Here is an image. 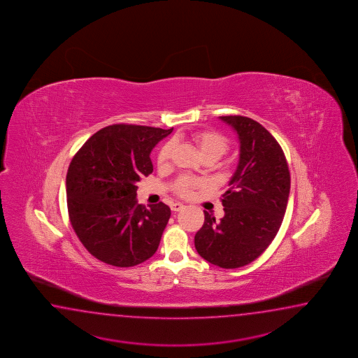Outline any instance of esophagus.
<instances>
[{"mask_svg": "<svg viewBox=\"0 0 358 358\" xmlns=\"http://www.w3.org/2000/svg\"><path fill=\"white\" fill-rule=\"evenodd\" d=\"M170 208H171V210H174V212H179V210H182L184 208V206L182 203H179V202H176V203H171Z\"/></svg>", "mask_w": 358, "mask_h": 358, "instance_id": "1", "label": "esophagus"}]
</instances>
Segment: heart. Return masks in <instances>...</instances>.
<instances>
[{
    "instance_id": "heart-1",
    "label": "heart",
    "mask_w": 358,
    "mask_h": 358,
    "mask_svg": "<svg viewBox=\"0 0 358 358\" xmlns=\"http://www.w3.org/2000/svg\"><path fill=\"white\" fill-rule=\"evenodd\" d=\"M192 141L196 143L199 154L202 155L203 159H212V160H217L222 155L227 152L229 150V140L224 137V134L216 132V131H198L196 134H192ZM173 152V143L166 142L164 143L159 152L156 162L159 166H165L170 160V156ZM203 182L193 179L189 176H180L176 182H174V192L176 194L182 196H188L192 194V190L198 187H202Z\"/></svg>"
}]
</instances>
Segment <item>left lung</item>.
<instances>
[{
  "label": "left lung",
  "instance_id": "obj_1",
  "mask_svg": "<svg viewBox=\"0 0 358 358\" xmlns=\"http://www.w3.org/2000/svg\"><path fill=\"white\" fill-rule=\"evenodd\" d=\"M220 120L238 134V168L221 199L224 217L216 221L204 210L194 245L210 264L232 269L252 263L273 241L287 208L291 178L280 143L264 127L243 115Z\"/></svg>",
  "mask_w": 358,
  "mask_h": 358
}]
</instances>
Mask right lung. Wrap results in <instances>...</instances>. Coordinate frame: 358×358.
<instances>
[{"instance_id": "obj_1", "label": "right lung", "mask_w": 358, "mask_h": 358, "mask_svg": "<svg viewBox=\"0 0 358 358\" xmlns=\"http://www.w3.org/2000/svg\"><path fill=\"white\" fill-rule=\"evenodd\" d=\"M173 128L113 124L73 156L67 176L71 224L83 245L110 266H134L154 255L169 218L165 203H137V182L152 170L150 154Z\"/></svg>"}]
</instances>
